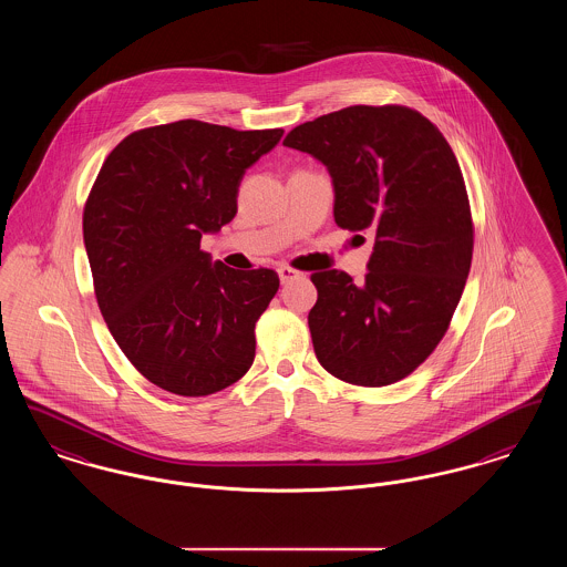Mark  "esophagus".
<instances>
[{
	"label": "esophagus",
	"mask_w": 567,
	"mask_h": 567,
	"mask_svg": "<svg viewBox=\"0 0 567 567\" xmlns=\"http://www.w3.org/2000/svg\"><path fill=\"white\" fill-rule=\"evenodd\" d=\"M278 276H280V282L285 285V282H289V280H293L299 276V271L293 270V268H289V266H280L278 268Z\"/></svg>",
	"instance_id": "34e87169"
}]
</instances>
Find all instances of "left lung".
Masks as SVG:
<instances>
[{
  "instance_id": "1",
  "label": "left lung",
  "mask_w": 567,
  "mask_h": 567,
  "mask_svg": "<svg viewBox=\"0 0 567 567\" xmlns=\"http://www.w3.org/2000/svg\"><path fill=\"white\" fill-rule=\"evenodd\" d=\"M285 146L323 163L333 218L374 234L363 282L312 274L308 327L319 363L359 386L412 374L444 338L474 250L470 199L446 137L416 110L349 106L291 130Z\"/></svg>"
}]
</instances>
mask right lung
Here are the masks:
<instances>
[{"instance_id": "1", "label": "right lung", "mask_w": 567, "mask_h": 567, "mask_svg": "<svg viewBox=\"0 0 567 567\" xmlns=\"http://www.w3.org/2000/svg\"><path fill=\"white\" fill-rule=\"evenodd\" d=\"M282 134L193 118L146 127L114 146L89 193L82 236L102 317L135 370L174 395L223 391L252 365L278 274L213 264L199 243L236 216L244 172Z\"/></svg>"}]
</instances>
